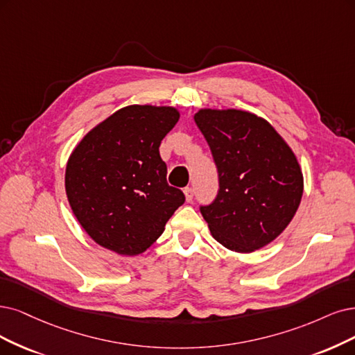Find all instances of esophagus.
<instances>
[{"label": "esophagus", "instance_id": "1", "mask_svg": "<svg viewBox=\"0 0 355 355\" xmlns=\"http://www.w3.org/2000/svg\"><path fill=\"white\" fill-rule=\"evenodd\" d=\"M184 196H186V200L191 202L193 200V196H194V190L191 187H186L184 189Z\"/></svg>", "mask_w": 355, "mask_h": 355}]
</instances>
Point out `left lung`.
Returning a JSON list of instances; mask_svg holds the SVG:
<instances>
[{"instance_id": "8db88e82", "label": "left lung", "mask_w": 355, "mask_h": 355, "mask_svg": "<svg viewBox=\"0 0 355 355\" xmlns=\"http://www.w3.org/2000/svg\"><path fill=\"white\" fill-rule=\"evenodd\" d=\"M194 121L218 168L216 199L200 212L228 250L252 253L293 220L304 180L291 148L265 118L241 110L203 108Z\"/></svg>"}]
</instances>
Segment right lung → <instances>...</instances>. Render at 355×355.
<instances>
[{
    "instance_id": "1",
    "label": "right lung",
    "mask_w": 355,
    "mask_h": 355,
    "mask_svg": "<svg viewBox=\"0 0 355 355\" xmlns=\"http://www.w3.org/2000/svg\"><path fill=\"white\" fill-rule=\"evenodd\" d=\"M180 120L174 107L128 105L92 128L65 166V193L78 224L99 245L136 256L159 239L184 203L166 182L162 139Z\"/></svg>"
}]
</instances>
